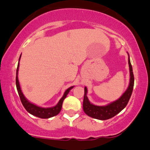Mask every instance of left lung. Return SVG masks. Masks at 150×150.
<instances>
[{
	"instance_id": "1",
	"label": "left lung",
	"mask_w": 150,
	"mask_h": 150,
	"mask_svg": "<svg viewBox=\"0 0 150 150\" xmlns=\"http://www.w3.org/2000/svg\"><path fill=\"white\" fill-rule=\"evenodd\" d=\"M128 64L130 68V84L123 95L118 100L113 101L111 104L104 106H95L89 102L88 98L87 97V89L85 87V94L83 99V110L87 116L99 120H107L113 118L118 113L120 112L128 104L130 98L133 90L134 86V75L132 72V68L130 63V58L128 57Z\"/></svg>"
}]
</instances>
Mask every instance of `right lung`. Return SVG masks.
Segmentation results:
<instances>
[{
    "label": "right lung",
    "mask_w": 150,
    "mask_h": 150,
    "mask_svg": "<svg viewBox=\"0 0 150 150\" xmlns=\"http://www.w3.org/2000/svg\"><path fill=\"white\" fill-rule=\"evenodd\" d=\"M20 57H21V56H20V58H19V61H20ZM18 69H19V63L18 65V68H17V73H16V87H17V89H18L19 97L20 98V100H21L22 104L23 105V106L25 107V109L27 111V112L31 113V114L33 115V116L39 117V118H49L58 115L61 110L63 100H64L65 97H67V95H68V94L69 93L70 89L73 88L74 87L73 86V87H69V88L65 91L64 94H63V97L60 99V101H58V104L55 106H53V107H51V108L39 107V106H36V105L32 104V103H30V101H27V99L25 97L24 94H22L21 88H20V83H19V81H18Z\"/></svg>",
    "instance_id": "obj_1"
}]
</instances>
